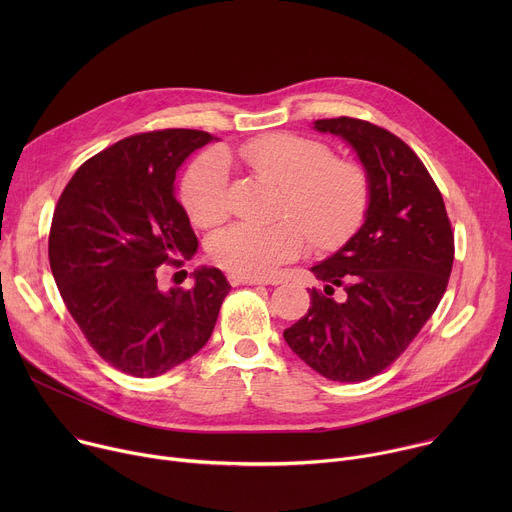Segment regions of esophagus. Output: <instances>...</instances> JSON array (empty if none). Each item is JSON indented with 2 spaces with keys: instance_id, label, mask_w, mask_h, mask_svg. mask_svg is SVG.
Here are the masks:
<instances>
[{
  "instance_id": "34e87169",
  "label": "esophagus",
  "mask_w": 512,
  "mask_h": 512,
  "mask_svg": "<svg viewBox=\"0 0 512 512\" xmlns=\"http://www.w3.org/2000/svg\"><path fill=\"white\" fill-rule=\"evenodd\" d=\"M229 281L233 285H263V283H267L263 277H251V275H239V273H231Z\"/></svg>"
}]
</instances>
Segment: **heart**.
<instances>
[{
	"label": "heart",
	"instance_id": "heart-1",
	"mask_svg": "<svg viewBox=\"0 0 512 512\" xmlns=\"http://www.w3.org/2000/svg\"><path fill=\"white\" fill-rule=\"evenodd\" d=\"M227 164H239L259 180L281 188L277 223H237L210 239L208 253L231 273L265 277L294 259L306 233L316 247L340 245L362 221L371 200L369 174L358 162L332 158L320 139L267 133L235 152L198 158L182 180V204L190 221L208 229L229 214Z\"/></svg>",
	"mask_w": 512,
	"mask_h": 512
}]
</instances>
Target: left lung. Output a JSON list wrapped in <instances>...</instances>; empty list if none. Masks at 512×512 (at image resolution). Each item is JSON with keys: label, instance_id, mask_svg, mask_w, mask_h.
<instances>
[{"label": "left lung", "instance_id": "1", "mask_svg": "<svg viewBox=\"0 0 512 512\" xmlns=\"http://www.w3.org/2000/svg\"><path fill=\"white\" fill-rule=\"evenodd\" d=\"M344 137L371 182L367 221L332 257L312 267L304 318L283 332L308 367L330 381L383 373L431 318L452 273L454 231L440 188L409 145L354 117L318 119Z\"/></svg>", "mask_w": 512, "mask_h": 512}]
</instances>
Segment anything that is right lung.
<instances>
[{"mask_svg": "<svg viewBox=\"0 0 512 512\" xmlns=\"http://www.w3.org/2000/svg\"><path fill=\"white\" fill-rule=\"evenodd\" d=\"M210 133L158 129L129 135L89 158L62 190L48 259L70 316L93 350L131 377H158L210 338L231 285L198 269L190 289H160L162 265L198 247L174 196L180 164Z\"/></svg>", "mask_w": 512, "mask_h": 512, "instance_id": "1", "label": "right lung"}]
</instances>
